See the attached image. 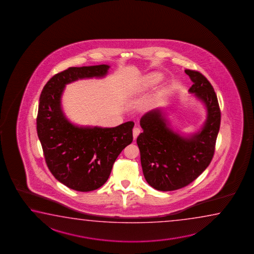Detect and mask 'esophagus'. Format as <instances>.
<instances>
[{
    "label": "esophagus",
    "instance_id": "1",
    "mask_svg": "<svg viewBox=\"0 0 254 254\" xmlns=\"http://www.w3.org/2000/svg\"><path fill=\"white\" fill-rule=\"evenodd\" d=\"M140 133V129L139 128H134L133 129V138L134 139H136L137 137H138V135Z\"/></svg>",
    "mask_w": 254,
    "mask_h": 254
}]
</instances>
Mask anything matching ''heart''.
<instances>
[{"mask_svg": "<svg viewBox=\"0 0 254 254\" xmlns=\"http://www.w3.org/2000/svg\"><path fill=\"white\" fill-rule=\"evenodd\" d=\"M152 78H153L155 81H158V80H160L161 76H160L159 74H157V73H154V74L152 75Z\"/></svg>", "mask_w": 254, "mask_h": 254, "instance_id": "b5f03b06", "label": "heart"}]
</instances>
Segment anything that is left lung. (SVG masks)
<instances>
[{
	"instance_id": "8db88e82",
	"label": "left lung",
	"mask_w": 254,
	"mask_h": 254,
	"mask_svg": "<svg viewBox=\"0 0 254 254\" xmlns=\"http://www.w3.org/2000/svg\"><path fill=\"white\" fill-rule=\"evenodd\" d=\"M193 85L189 92L206 109V120L193 133L172 129L164 108H155L140 119L137 138L146 182L159 191L180 190L193 182L211 163L220 125V110L213 87L202 73L186 69Z\"/></svg>"
}]
</instances>
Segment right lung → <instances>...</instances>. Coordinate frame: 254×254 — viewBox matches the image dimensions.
Returning a JSON list of instances; mask_svg holds the SVG:
<instances>
[{
  "mask_svg": "<svg viewBox=\"0 0 254 254\" xmlns=\"http://www.w3.org/2000/svg\"><path fill=\"white\" fill-rule=\"evenodd\" d=\"M108 64L69 67L43 87L36 119L37 134L49 170L71 190L89 192L108 181L121 152L132 142V121L113 128L78 126L64 116L61 99L66 84L103 78Z\"/></svg>",
  "mask_w": 254,
  "mask_h": 254,
  "instance_id": "right-lung-1",
  "label": "right lung"
}]
</instances>
